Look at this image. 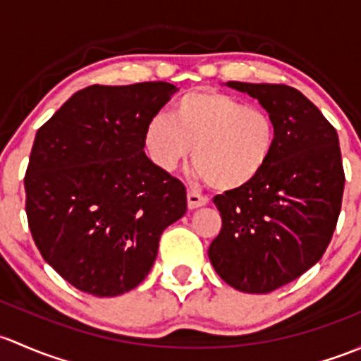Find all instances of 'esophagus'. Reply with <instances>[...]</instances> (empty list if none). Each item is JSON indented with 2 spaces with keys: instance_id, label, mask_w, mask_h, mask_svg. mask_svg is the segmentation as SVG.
Returning <instances> with one entry per match:
<instances>
[{
  "instance_id": "esophagus-1",
  "label": "esophagus",
  "mask_w": 361,
  "mask_h": 361,
  "mask_svg": "<svg viewBox=\"0 0 361 361\" xmlns=\"http://www.w3.org/2000/svg\"><path fill=\"white\" fill-rule=\"evenodd\" d=\"M207 203H208L207 196L200 195L198 191H188V207L191 208V210H195V208H200V207H205Z\"/></svg>"
}]
</instances>
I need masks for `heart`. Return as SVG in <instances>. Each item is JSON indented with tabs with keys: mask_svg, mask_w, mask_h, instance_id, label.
Instances as JSON below:
<instances>
[{
	"mask_svg": "<svg viewBox=\"0 0 361 361\" xmlns=\"http://www.w3.org/2000/svg\"><path fill=\"white\" fill-rule=\"evenodd\" d=\"M151 161L172 172L192 149L196 173L219 191H238L257 179L276 147V125L267 111L222 92L184 95L172 121L156 116L144 130Z\"/></svg>",
	"mask_w": 361,
	"mask_h": 361,
	"instance_id": "1",
	"label": "heart"
}]
</instances>
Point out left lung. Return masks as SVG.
<instances>
[{
  "mask_svg": "<svg viewBox=\"0 0 361 361\" xmlns=\"http://www.w3.org/2000/svg\"><path fill=\"white\" fill-rule=\"evenodd\" d=\"M228 87L257 99L276 125V147L250 185L214 198L222 229L208 248L219 276L247 293L297 280L325 254L341 214L339 137L319 109L287 85Z\"/></svg>",
  "mask_w": 361,
  "mask_h": 361,
  "instance_id": "left-lung-1",
  "label": "left lung"
}]
</instances>
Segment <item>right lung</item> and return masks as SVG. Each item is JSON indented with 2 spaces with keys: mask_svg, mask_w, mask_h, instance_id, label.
<instances>
[{
  "mask_svg": "<svg viewBox=\"0 0 361 361\" xmlns=\"http://www.w3.org/2000/svg\"><path fill=\"white\" fill-rule=\"evenodd\" d=\"M176 92L165 81L92 85L36 132L24 179L29 229L78 290L135 288L161 233L185 214L184 184L144 153V130Z\"/></svg>",
  "mask_w": 361,
  "mask_h": 361,
  "instance_id": "1",
  "label": "right lung"
}]
</instances>
